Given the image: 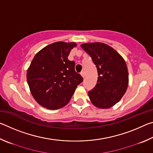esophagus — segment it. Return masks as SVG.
Listing matches in <instances>:
<instances>
[{"label":"esophagus","mask_w":153,"mask_h":153,"mask_svg":"<svg viewBox=\"0 0 153 153\" xmlns=\"http://www.w3.org/2000/svg\"><path fill=\"white\" fill-rule=\"evenodd\" d=\"M81 74V76H82L83 78H84V77H85V73H84V71H82L81 74Z\"/></svg>","instance_id":"esophagus-1"}]
</instances>
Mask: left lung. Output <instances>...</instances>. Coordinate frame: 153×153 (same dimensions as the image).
<instances>
[{"label":"left lung","instance_id":"obj_1","mask_svg":"<svg viewBox=\"0 0 153 153\" xmlns=\"http://www.w3.org/2000/svg\"><path fill=\"white\" fill-rule=\"evenodd\" d=\"M81 47L91 56L98 72L97 84L88 92L90 99L98 108H111L120 101L128 88L126 62L115 49L104 43H85Z\"/></svg>","mask_w":153,"mask_h":153}]
</instances>
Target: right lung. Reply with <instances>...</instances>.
<instances>
[{
    "label": "right lung",
    "instance_id": "obj_1",
    "mask_svg": "<svg viewBox=\"0 0 153 153\" xmlns=\"http://www.w3.org/2000/svg\"><path fill=\"white\" fill-rule=\"evenodd\" d=\"M75 42H56L45 46L34 56L27 71V82L33 97L48 109H59L70 100L83 81L68 59Z\"/></svg>",
    "mask_w": 153,
    "mask_h": 153
}]
</instances>
